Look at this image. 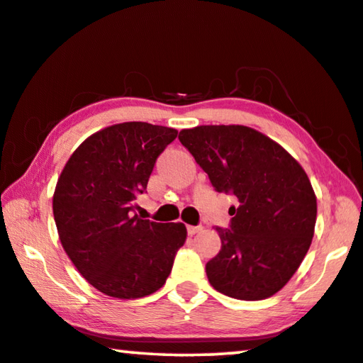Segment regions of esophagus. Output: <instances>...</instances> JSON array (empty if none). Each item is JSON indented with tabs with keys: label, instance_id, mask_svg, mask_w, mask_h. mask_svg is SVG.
<instances>
[{
	"label": "esophagus",
	"instance_id": "34e87169",
	"mask_svg": "<svg viewBox=\"0 0 363 363\" xmlns=\"http://www.w3.org/2000/svg\"><path fill=\"white\" fill-rule=\"evenodd\" d=\"M200 231H202V226H187V233L191 234V235L197 234V233H200Z\"/></svg>",
	"mask_w": 363,
	"mask_h": 363
}]
</instances>
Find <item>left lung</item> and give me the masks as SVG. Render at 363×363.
Here are the masks:
<instances>
[{
    "label": "left lung",
    "instance_id": "obj_1",
    "mask_svg": "<svg viewBox=\"0 0 363 363\" xmlns=\"http://www.w3.org/2000/svg\"><path fill=\"white\" fill-rule=\"evenodd\" d=\"M216 192L233 194L229 228H215L221 250L206 263L218 292L262 301L283 289L312 244L316 197L306 171L283 147L245 125L179 132Z\"/></svg>",
    "mask_w": 363,
    "mask_h": 363
}]
</instances>
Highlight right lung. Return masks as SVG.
Returning a JSON list of instances; mask_svg holds the SVG:
<instances>
[{
    "label": "right lung",
    "mask_w": 363,
    "mask_h": 363,
    "mask_svg": "<svg viewBox=\"0 0 363 363\" xmlns=\"http://www.w3.org/2000/svg\"><path fill=\"white\" fill-rule=\"evenodd\" d=\"M176 137V129L148 123L109 125L80 143L57 179L53 215L61 244L79 273L109 297L157 292L186 242L182 223L134 213L157 158Z\"/></svg>",
    "instance_id": "obj_1"
}]
</instances>
